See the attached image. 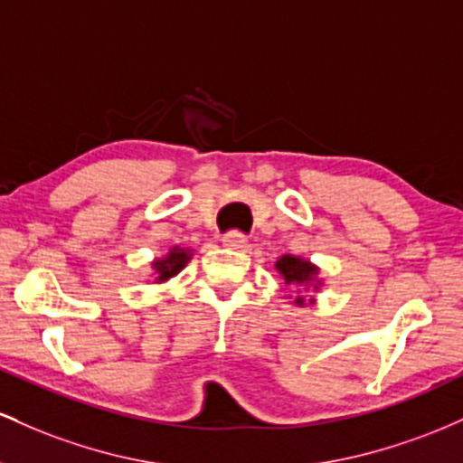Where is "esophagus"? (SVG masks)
<instances>
[{
	"label": "esophagus",
	"mask_w": 463,
	"mask_h": 463,
	"mask_svg": "<svg viewBox=\"0 0 463 463\" xmlns=\"http://www.w3.org/2000/svg\"><path fill=\"white\" fill-rule=\"evenodd\" d=\"M222 243H224L226 248H232V250L243 248V246H246V235H243V232H239V231H231V232H226L224 237H222Z\"/></svg>",
	"instance_id": "34e87169"
}]
</instances>
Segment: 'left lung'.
Wrapping results in <instances>:
<instances>
[{
    "mask_svg": "<svg viewBox=\"0 0 463 463\" xmlns=\"http://www.w3.org/2000/svg\"><path fill=\"white\" fill-rule=\"evenodd\" d=\"M276 269L283 274L285 285L313 283V280H316V274H317L316 265L305 261V259L291 257V254H285V257H280L279 261H276ZM294 302H296V305H305V298H300V296H298V298H296Z\"/></svg>",
    "mask_w": 463,
    "mask_h": 463,
    "instance_id": "1",
    "label": "left lung"
}]
</instances>
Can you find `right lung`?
<instances>
[{
  "mask_svg": "<svg viewBox=\"0 0 463 463\" xmlns=\"http://www.w3.org/2000/svg\"><path fill=\"white\" fill-rule=\"evenodd\" d=\"M189 250H183V248H174L172 252L167 254V257L161 259V261H154V269L158 272V279L156 280H167L172 279V276H176L180 269L184 268L189 261Z\"/></svg>",
  "mask_w": 463,
  "mask_h": 463,
  "instance_id": "obj_1",
  "label": "right lung"
}]
</instances>
